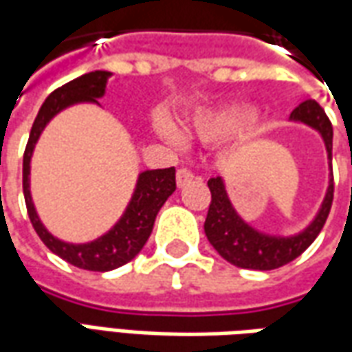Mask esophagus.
<instances>
[{
	"instance_id": "34e87169",
	"label": "esophagus",
	"mask_w": 352,
	"mask_h": 352,
	"mask_svg": "<svg viewBox=\"0 0 352 352\" xmlns=\"http://www.w3.org/2000/svg\"><path fill=\"white\" fill-rule=\"evenodd\" d=\"M190 181H194L192 169L181 168L179 171H177V184H179V186H184V184H188Z\"/></svg>"
}]
</instances>
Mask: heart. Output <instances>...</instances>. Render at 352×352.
Here are the masks:
<instances>
[{"mask_svg":"<svg viewBox=\"0 0 352 352\" xmlns=\"http://www.w3.org/2000/svg\"><path fill=\"white\" fill-rule=\"evenodd\" d=\"M248 120H250V112L245 108L227 107L217 110H204L188 122L186 133L196 141L215 144L238 133ZM166 133L171 135V131L166 129Z\"/></svg>","mask_w":352,"mask_h":352,"instance_id":"b5f03b06","label":"heart"}]
</instances>
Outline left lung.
Returning <instances> with one entry per match:
<instances>
[{"label":"left lung","mask_w":352,"mask_h":352,"mask_svg":"<svg viewBox=\"0 0 352 352\" xmlns=\"http://www.w3.org/2000/svg\"><path fill=\"white\" fill-rule=\"evenodd\" d=\"M292 120L313 125L314 129L320 131L328 148V158L331 162L333 129L324 108L313 99L303 100L292 112ZM208 186L211 192V204L206 223H204L206 236L223 259H227L228 263H232L240 269L272 270L297 259L316 240V236L320 234L322 227L330 215L331 201H333V175H331L328 194L324 198L322 210L318 211L316 219L301 234L282 238V236L261 234L253 230L250 225H245L244 221L238 217L234 208L230 206L227 192H225V184L219 177L210 179Z\"/></svg>","instance_id":"obj_1"}]
</instances>
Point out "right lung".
<instances>
[{
	"label": "right lung",
	"mask_w": 352,
	"mask_h": 352,
	"mask_svg": "<svg viewBox=\"0 0 352 352\" xmlns=\"http://www.w3.org/2000/svg\"><path fill=\"white\" fill-rule=\"evenodd\" d=\"M108 76H110V72L95 70V72L83 74L72 82L65 83L63 87H56L39 108L38 116L32 125L30 139L26 142L24 158H22L24 201H26V210H28V217H30L34 230L38 232L41 242L47 245L51 252L56 253L58 257H63L65 261L78 267V269L95 270V272H107V270L118 269V267L131 261L135 255L141 252L142 245L146 244V240L151 236L160 208L166 204V200L175 192L177 188L175 168L151 169V171L141 173L133 200L129 204V208L125 210L124 217L120 219V223L108 234L91 242V244H66V242L56 240L55 236H51L43 228L41 221L36 215L30 198V188H28L30 186L28 175H30V158L34 144L38 141L39 133L43 131L45 124L55 116L58 110H63L74 102H82V100L97 102V99L104 95Z\"/></svg>",
	"instance_id": "1"
}]
</instances>
